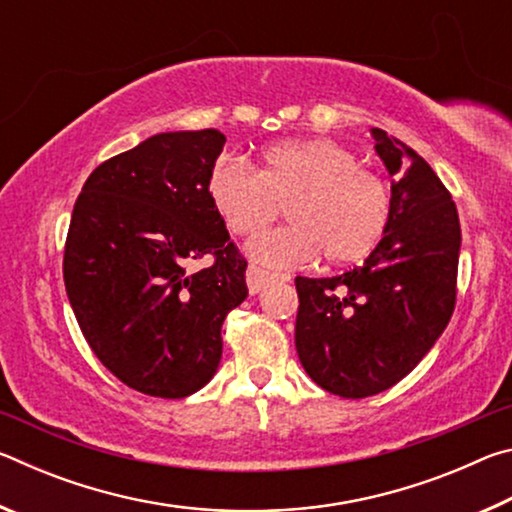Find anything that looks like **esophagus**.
Listing matches in <instances>:
<instances>
[{
    "label": "esophagus",
    "mask_w": 512,
    "mask_h": 512,
    "mask_svg": "<svg viewBox=\"0 0 512 512\" xmlns=\"http://www.w3.org/2000/svg\"><path fill=\"white\" fill-rule=\"evenodd\" d=\"M273 280H275L273 273H268V271H264V268H259V266H255V264L248 266L246 282H248L250 296H257V293L262 291V289H266L268 284H271Z\"/></svg>",
    "instance_id": "34e87169"
}]
</instances>
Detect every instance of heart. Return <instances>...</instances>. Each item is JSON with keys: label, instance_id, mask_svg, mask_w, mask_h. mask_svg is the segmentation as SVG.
<instances>
[{"label": "heart", "instance_id": "heart-1", "mask_svg": "<svg viewBox=\"0 0 512 512\" xmlns=\"http://www.w3.org/2000/svg\"><path fill=\"white\" fill-rule=\"evenodd\" d=\"M207 196L225 228L248 237L284 210L289 228L248 244L257 262L289 268L314 262L348 266L375 253L393 216V198L377 171L334 140L268 146L253 173L239 160H219L207 176Z\"/></svg>", "mask_w": 512, "mask_h": 512}]
</instances>
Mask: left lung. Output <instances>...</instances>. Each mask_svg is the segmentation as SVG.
<instances>
[{"label": "left lung", "instance_id": "1", "mask_svg": "<svg viewBox=\"0 0 512 512\" xmlns=\"http://www.w3.org/2000/svg\"><path fill=\"white\" fill-rule=\"evenodd\" d=\"M393 176V216L363 266L296 277V350L327 393L377 395L418 366L456 307L461 223L449 189L409 146L372 128Z\"/></svg>", "mask_w": 512, "mask_h": 512}]
</instances>
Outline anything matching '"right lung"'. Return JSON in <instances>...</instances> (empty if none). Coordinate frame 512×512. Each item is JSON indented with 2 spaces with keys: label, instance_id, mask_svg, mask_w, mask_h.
I'll return each mask as SVG.
<instances>
[{
  "label": "right lung",
  "instance_id": "add662e5",
  "mask_svg": "<svg viewBox=\"0 0 512 512\" xmlns=\"http://www.w3.org/2000/svg\"><path fill=\"white\" fill-rule=\"evenodd\" d=\"M225 137L160 133L101 162L69 221L63 277L97 359L128 388L196 393L219 368L221 325L248 296L246 257L212 207ZM205 254L213 264L194 272Z\"/></svg>",
  "mask_w": 512,
  "mask_h": 512
}]
</instances>
